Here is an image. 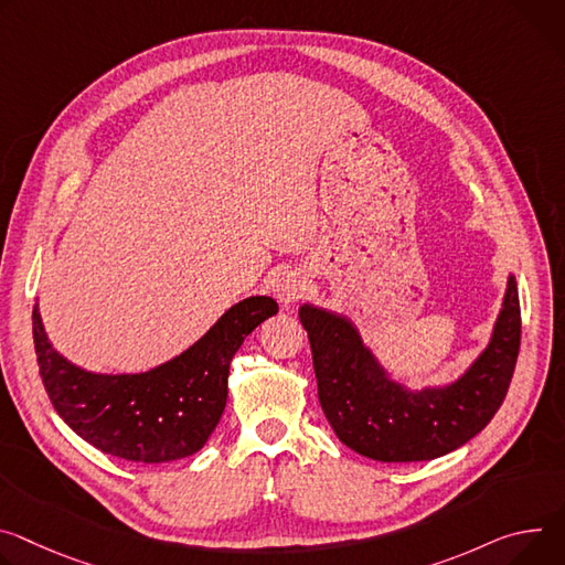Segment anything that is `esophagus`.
I'll use <instances>...</instances> for the list:
<instances>
[{"instance_id": "esophagus-1", "label": "esophagus", "mask_w": 565, "mask_h": 565, "mask_svg": "<svg viewBox=\"0 0 565 565\" xmlns=\"http://www.w3.org/2000/svg\"><path fill=\"white\" fill-rule=\"evenodd\" d=\"M303 290H306V281H303L299 275H295V273L281 277V279L277 281V288H275L277 299H279L284 306L297 301V299L303 295Z\"/></svg>"}]
</instances>
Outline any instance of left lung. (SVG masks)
Masks as SVG:
<instances>
[{"label": "left lung", "mask_w": 565, "mask_h": 565, "mask_svg": "<svg viewBox=\"0 0 565 565\" xmlns=\"http://www.w3.org/2000/svg\"><path fill=\"white\" fill-rule=\"evenodd\" d=\"M318 396L338 439L379 461L441 457L476 437L498 413L521 349V303L509 277L489 347L459 381L409 392L392 381L363 344L355 327L335 313L303 303Z\"/></svg>", "instance_id": "obj_1"}]
</instances>
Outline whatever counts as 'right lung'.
<instances>
[{"instance_id": "1", "label": "right lung", "mask_w": 565, "mask_h": 565, "mask_svg": "<svg viewBox=\"0 0 565 565\" xmlns=\"http://www.w3.org/2000/svg\"><path fill=\"white\" fill-rule=\"evenodd\" d=\"M279 306L247 297L173 361L143 374H92L51 347L38 306L33 342L44 390L65 424L108 455L162 465L193 455L210 439L227 403L232 358Z\"/></svg>"}]
</instances>
